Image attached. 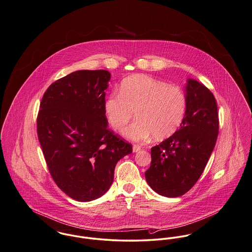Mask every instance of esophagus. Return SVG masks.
I'll return each mask as SVG.
<instances>
[{"mask_svg":"<svg viewBox=\"0 0 252 252\" xmlns=\"http://www.w3.org/2000/svg\"><path fill=\"white\" fill-rule=\"evenodd\" d=\"M141 150V147H139V146H137V145H134L133 148H132V151H133L134 153L135 152H138V151H140Z\"/></svg>","mask_w":252,"mask_h":252,"instance_id":"esophagus-1","label":"esophagus"}]
</instances>
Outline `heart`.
<instances>
[{
  "label": "heart",
  "mask_w": 252,
  "mask_h": 252,
  "mask_svg": "<svg viewBox=\"0 0 252 252\" xmlns=\"http://www.w3.org/2000/svg\"><path fill=\"white\" fill-rule=\"evenodd\" d=\"M104 112L112 128L122 130L133 118L137 120L123 135L134 142H145L152 136L162 140L174 133L187 112L184 90L147 75L125 79L119 94L104 102Z\"/></svg>",
  "instance_id": "b5f03b06"
}]
</instances>
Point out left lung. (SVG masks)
Returning <instances> with one entry per match:
<instances>
[{"instance_id": "left-lung-1", "label": "left lung", "mask_w": 252, "mask_h": 252, "mask_svg": "<svg viewBox=\"0 0 252 252\" xmlns=\"http://www.w3.org/2000/svg\"><path fill=\"white\" fill-rule=\"evenodd\" d=\"M185 91L187 112L180 128L151 148V163L146 171L148 186L170 198L184 195L198 181L219 131L217 103L210 90L189 78Z\"/></svg>"}]
</instances>
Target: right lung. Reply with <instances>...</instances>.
Returning a JSON list of instances; mask_svg holds the SVG:
<instances>
[{"label": "right lung", "instance_id": "1", "mask_svg": "<svg viewBox=\"0 0 252 252\" xmlns=\"http://www.w3.org/2000/svg\"><path fill=\"white\" fill-rule=\"evenodd\" d=\"M107 70H77L44 94L37 132L49 172L79 202L96 200L113 183L116 163L132 146L108 129L104 112Z\"/></svg>", "mask_w": 252, "mask_h": 252}]
</instances>
